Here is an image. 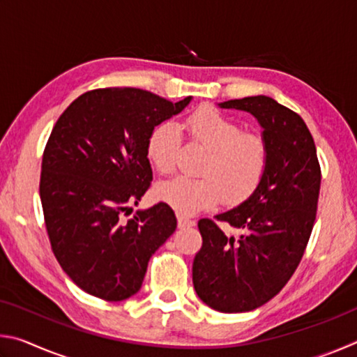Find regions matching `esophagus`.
Instances as JSON below:
<instances>
[{"label":"esophagus","mask_w":357,"mask_h":357,"mask_svg":"<svg viewBox=\"0 0 357 357\" xmlns=\"http://www.w3.org/2000/svg\"><path fill=\"white\" fill-rule=\"evenodd\" d=\"M178 227L179 228H192L195 227V220L187 219L184 215H178Z\"/></svg>","instance_id":"esophagus-1"}]
</instances>
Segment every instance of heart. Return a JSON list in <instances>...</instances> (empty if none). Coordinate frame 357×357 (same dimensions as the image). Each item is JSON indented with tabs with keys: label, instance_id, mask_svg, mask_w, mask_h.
Instances as JSON below:
<instances>
[{
	"label": "heart",
	"instance_id": "b5f03b06",
	"mask_svg": "<svg viewBox=\"0 0 357 357\" xmlns=\"http://www.w3.org/2000/svg\"><path fill=\"white\" fill-rule=\"evenodd\" d=\"M184 126L192 140L208 149L200 168L203 178L162 181L155 187L162 202L179 214L193 215L215 206L222 197L227 204H238L258 189L269 167V146L261 135L243 132L236 121L211 107L193 112ZM179 146V128L167 121L149 134L148 159L159 173H170Z\"/></svg>",
	"mask_w": 357,
	"mask_h": 357
}]
</instances>
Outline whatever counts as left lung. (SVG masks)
I'll return each instance as SVG.
<instances>
[{"label":"left lung","mask_w":357,"mask_h":357,"mask_svg":"<svg viewBox=\"0 0 357 357\" xmlns=\"http://www.w3.org/2000/svg\"><path fill=\"white\" fill-rule=\"evenodd\" d=\"M217 105L250 113L269 146L258 189L215 215L239 236L209 219L198 222L203 245L193 259V288L211 309L241 313L273 299L298 268L315 223L321 170L315 142L298 113L268 96Z\"/></svg>","instance_id":"8db88e82"}]
</instances>
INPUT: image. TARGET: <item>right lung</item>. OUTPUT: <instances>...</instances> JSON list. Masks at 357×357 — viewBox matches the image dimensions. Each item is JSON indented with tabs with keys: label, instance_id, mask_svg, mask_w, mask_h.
I'll list each match as a JSON object with an SVG mask.
<instances>
[{
	"label": "right lung",
	"instance_id": "right-lung-1",
	"mask_svg": "<svg viewBox=\"0 0 357 357\" xmlns=\"http://www.w3.org/2000/svg\"><path fill=\"white\" fill-rule=\"evenodd\" d=\"M190 100L173 104L137 88L94 89L56 121L42 157L40 202L58 263L88 294L118 302L138 293L149 258L176 229L167 203L124 215L153 179L149 134Z\"/></svg>",
	"mask_w": 357,
	"mask_h": 357
}]
</instances>
